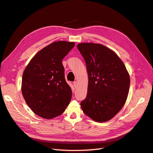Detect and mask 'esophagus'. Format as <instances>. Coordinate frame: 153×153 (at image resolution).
Wrapping results in <instances>:
<instances>
[{
    "mask_svg": "<svg viewBox=\"0 0 153 153\" xmlns=\"http://www.w3.org/2000/svg\"><path fill=\"white\" fill-rule=\"evenodd\" d=\"M73 85H74L75 88H76L77 86H78V83L76 82H73Z\"/></svg>",
    "mask_w": 153,
    "mask_h": 153,
    "instance_id": "1",
    "label": "esophagus"
}]
</instances>
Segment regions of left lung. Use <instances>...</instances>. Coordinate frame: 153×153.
<instances>
[{
  "mask_svg": "<svg viewBox=\"0 0 153 153\" xmlns=\"http://www.w3.org/2000/svg\"><path fill=\"white\" fill-rule=\"evenodd\" d=\"M88 76L87 95L81 102L83 112L102 123L113 118L123 108L129 94L130 77L113 51L100 44L80 43Z\"/></svg>",
  "mask_w": 153,
  "mask_h": 153,
  "instance_id": "1",
  "label": "left lung"
}]
</instances>
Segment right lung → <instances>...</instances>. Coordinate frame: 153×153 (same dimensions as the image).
<instances>
[{
  "label": "right lung",
  "mask_w": 153,
  "mask_h": 153,
  "mask_svg": "<svg viewBox=\"0 0 153 153\" xmlns=\"http://www.w3.org/2000/svg\"><path fill=\"white\" fill-rule=\"evenodd\" d=\"M75 42H54L30 61L22 79V94L27 105L40 117L50 119L62 114L72 91L65 78L62 60Z\"/></svg>",
  "instance_id": "right-lung-1"
}]
</instances>
